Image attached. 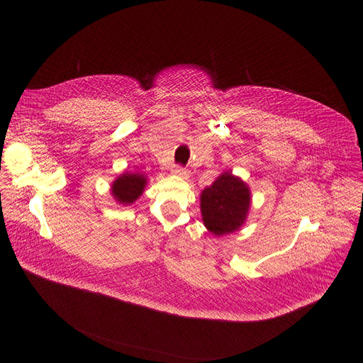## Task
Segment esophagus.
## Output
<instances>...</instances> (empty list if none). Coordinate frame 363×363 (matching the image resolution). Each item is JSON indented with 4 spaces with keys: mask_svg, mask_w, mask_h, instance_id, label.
Wrapping results in <instances>:
<instances>
[{
    "mask_svg": "<svg viewBox=\"0 0 363 363\" xmlns=\"http://www.w3.org/2000/svg\"><path fill=\"white\" fill-rule=\"evenodd\" d=\"M172 175L179 177L182 179H186L188 178V172H186V169H184L181 166H175L174 169H172Z\"/></svg>",
    "mask_w": 363,
    "mask_h": 363,
    "instance_id": "1",
    "label": "esophagus"
}]
</instances>
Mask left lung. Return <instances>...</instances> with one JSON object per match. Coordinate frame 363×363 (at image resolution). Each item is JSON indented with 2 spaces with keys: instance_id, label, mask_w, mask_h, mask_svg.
I'll list each match as a JSON object with an SVG mask.
<instances>
[{
  "instance_id": "1",
  "label": "left lung",
  "mask_w": 363,
  "mask_h": 363,
  "mask_svg": "<svg viewBox=\"0 0 363 363\" xmlns=\"http://www.w3.org/2000/svg\"><path fill=\"white\" fill-rule=\"evenodd\" d=\"M250 204V186L230 170H225L200 194L203 223L216 237L238 231L249 216Z\"/></svg>"
}]
</instances>
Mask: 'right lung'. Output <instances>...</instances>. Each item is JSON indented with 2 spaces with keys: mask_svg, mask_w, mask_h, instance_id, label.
I'll list each match as a JSON object with an SVG mask.
<instances>
[{
  "mask_svg": "<svg viewBox=\"0 0 363 363\" xmlns=\"http://www.w3.org/2000/svg\"><path fill=\"white\" fill-rule=\"evenodd\" d=\"M147 177L140 172H123L111 182L110 194L118 204L130 206L144 193Z\"/></svg>",
  "mask_w": 363,
  "mask_h": 363,
  "instance_id": "obj_1",
  "label": "right lung"
}]
</instances>
